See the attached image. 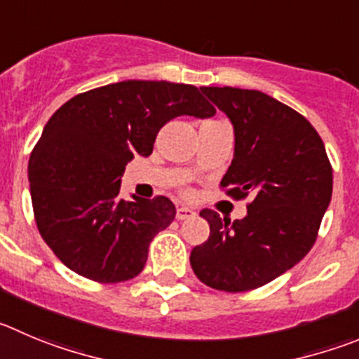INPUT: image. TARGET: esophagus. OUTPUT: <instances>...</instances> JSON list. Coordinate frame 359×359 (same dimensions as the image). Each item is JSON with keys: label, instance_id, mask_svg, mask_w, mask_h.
I'll return each instance as SVG.
<instances>
[{"label": "esophagus", "instance_id": "esophagus-1", "mask_svg": "<svg viewBox=\"0 0 359 359\" xmlns=\"http://www.w3.org/2000/svg\"><path fill=\"white\" fill-rule=\"evenodd\" d=\"M177 219H189V217H195L196 216V212L193 209H189V207H179V209H177Z\"/></svg>", "mask_w": 359, "mask_h": 359}]
</instances>
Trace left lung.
<instances>
[{
  "label": "left lung",
  "instance_id": "left-lung-1",
  "mask_svg": "<svg viewBox=\"0 0 359 359\" xmlns=\"http://www.w3.org/2000/svg\"><path fill=\"white\" fill-rule=\"evenodd\" d=\"M236 133V152L221 180L236 200L251 196L248 214L230 223L203 209L210 236L191 251L205 285L225 292L259 289L311 250L331 202L333 168L319 133L296 109L259 92L202 86Z\"/></svg>",
  "mask_w": 359,
  "mask_h": 359
}]
</instances>
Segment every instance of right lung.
Wrapping results in <instances>:
<instances>
[{
	"label": "right lung",
	"mask_w": 359,
	"mask_h": 359,
	"mask_svg": "<svg viewBox=\"0 0 359 359\" xmlns=\"http://www.w3.org/2000/svg\"><path fill=\"white\" fill-rule=\"evenodd\" d=\"M214 113L196 86L136 79L88 90L56 109L28 163L36 229L53 253L99 283L138 276L175 205L166 196L120 198L126 164L150 156L159 129L175 116Z\"/></svg>",
	"instance_id": "right-lung-1"
}]
</instances>
